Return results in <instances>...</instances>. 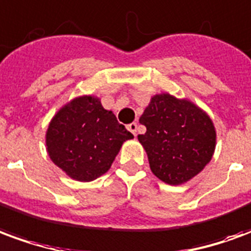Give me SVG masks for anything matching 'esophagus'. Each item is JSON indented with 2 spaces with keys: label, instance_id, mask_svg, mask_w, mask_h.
<instances>
[{
  "label": "esophagus",
  "instance_id": "34e87169",
  "mask_svg": "<svg viewBox=\"0 0 251 251\" xmlns=\"http://www.w3.org/2000/svg\"><path fill=\"white\" fill-rule=\"evenodd\" d=\"M137 129H138V125H137L136 122H131V124H129V125H127V130L131 131V133H133L134 136H136Z\"/></svg>",
  "mask_w": 251,
  "mask_h": 251
}]
</instances>
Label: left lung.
Here are the masks:
<instances>
[{
	"label": "left lung",
	"mask_w": 251,
	"mask_h": 251,
	"mask_svg": "<svg viewBox=\"0 0 251 251\" xmlns=\"http://www.w3.org/2000/svg\"><path fill=\"white\" fill-rule=\"evenodd\" d=\"M140 122L147 131L138 136V141L147 152L152 172L164 183H187L211 161L215 127L208 114L188 99L157 94Z\"/></svg>",
	"instance_id": "1"
}]
</instances>
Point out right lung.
<instances>
[{"label": "right lung", "mask_w": 251, "mask_h": 251, "mask_svg": "<svg viewBox=\"0 0 251 251\" xmlns=\"http://www.w3.org/2000/svg\"><path fill=\"white\" fill-rule=\"evenodd\" d=\"M131 138L99 98L83 95L55 114L46 144L50 158L71 179L93 181L109 171L122 144Z\"/></svg>", "instance_id": "add662e5"}]
</instances>
